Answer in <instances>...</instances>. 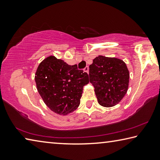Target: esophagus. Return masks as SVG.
<instances>
[{
	"instance_id": "1",
	"label": "esophagus",
	"mask_w": 160,
	"mask_h": 160,
	"mask_svg": "<svg viewBox=\"0 0 160 160\" xmlns=\"http://www.w3.org/2000/svg\"><path fill=\"white\" fill-rule=\"evenodd\" d=\"M84 70H85V72H89V67L88 66H86L85 68H84Z\"/></svg>"
}]
</instances>
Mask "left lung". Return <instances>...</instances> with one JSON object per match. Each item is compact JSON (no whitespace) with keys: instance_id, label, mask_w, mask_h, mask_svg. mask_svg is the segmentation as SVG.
<instances>
[{"instance_id":"left-lung-1","label":"left lung","mask_w":160,"mask_h":160,"mask_svg":"<svg viewBox=\"0 0 160 160\" xmlns=\"http://www.w3.org/2000/svg\"><path fill=\"white\" fill-rule=\"evenodd\" d=\"M89 68L90 82L99 104L104 107L118 104L128 88L130 74L126 64L119 58L99 56Z\"/></svg>"}]
</instances>
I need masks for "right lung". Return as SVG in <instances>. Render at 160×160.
<instances>
[{
  "instance_id": "right-lung-1",
  "label": "right lung",
  "mask_w": 160,
  "mask_h": 160,
  "mask_svg": "<svg viewBox=\"0 0 160 160\" xmlns=\"http://www.w3.org/2000/svg\"><path fill=\"white\" fill-rule=\"evenodd\" d=\"M37 90L46 105L59 115H67L79 107L88 74L50 56L42 61L35 73Z\"/></svg>"
}]
</instances>
